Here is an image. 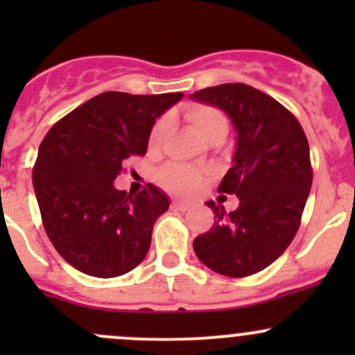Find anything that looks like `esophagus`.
Segmentation results:
<instances>
[{
    "label": "esophagus",
    "mask_w": 355,
    "mask_h": 355,
    "mask_svg": "<svg viewBox=\"0 0 355 355\" xmlns=\"http://www.w3.org/2000/svg\"><path fill=\"white\" fill-rule=\"evenodd\" d=\"M171 207H173V209H177V211H189V209H191V204L182 202V200H173Z\"/></svg>",
    "instance_id": "1"
}]
</instances>
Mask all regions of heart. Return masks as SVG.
<instances>
[{
	"mask_svg": "<svg viewBox=\"0 0 355 355\" xmlns=\"http://www.w3.org/2000/svg\"><path fill=\"white\" fill-rule=\"evenodd\" d=\"M187 118L196 130L202 135L206 141L218 134H227L228 121L227 116L214 106L196 105L187 110ZM168 128V118H161L156 121L151 132V144H157L163 139ZM159 182L168 189L180 196H191L198 192L202 182V171L187 164H168L159 171Z\"/></svg>",
	"mask_w": 355,
	"mask_h": 355,
	"instance_id": "1",
	"label": "heart"
}]
</instances>
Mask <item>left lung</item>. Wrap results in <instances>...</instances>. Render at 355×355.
Listing matches in <instances>:
<instances>
[{
    "instance_id": "1",
    "label": "left lung",
    "mask_w": 355,
    "mask_h": 355,
    "mask_svg": "<svg viewBox=\"0 0 355 355\" xmlns=\"http://www.w3.org/2000/svg\"><path fill=\"white\" fill-rule=\"evenodd\" d=\"M216 106L237 130L232 168L218 192L235 194L227 213L207 200L214 225L194 241V252L209 270L249 277L277 261L295 237L313 184L309 144L299 120L277 99L245 84H221L191 94Z\"/></svg>"
}]
</instances>
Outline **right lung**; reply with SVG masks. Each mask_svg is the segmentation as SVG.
<instances>
[{"label": "right lung", "mask_w": 355, "mask_h": 355, "mask_svg": "<svg viewBox=\"0 0 355 355\" xmlns=\"http://www.w3.org/2000/svg\"><path fill=\"white\" fill-rule=\"evenodd\" d=\"M182 98L103 92L42 139L32 184L46 234L75 270L114 278L146 257L153 227L170 200L153 184L127 194L113 182L127 157L146 155L156 118Z\"/></svg>", "instance_id": "1"}]
</instances>
